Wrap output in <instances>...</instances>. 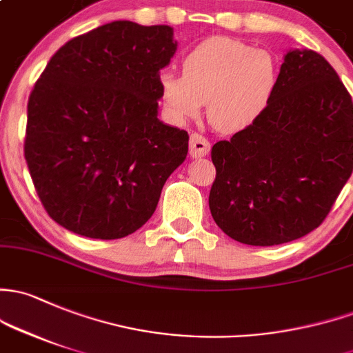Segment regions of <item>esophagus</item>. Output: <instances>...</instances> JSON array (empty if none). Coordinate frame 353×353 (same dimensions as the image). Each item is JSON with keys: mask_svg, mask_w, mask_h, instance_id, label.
Listing matches in <instances>:
<instances>
[{"mask_svg": "<svg viewBox=\"0 0 353 353\" xmlns=\"http://www.w3.org/2000/svg\"><path fill=\"white\" fill-rule=\"evenodd\" d=\"M210 152V142L199 133H191V139H189V154L191 157H205Z\"/></svg>", "mask_w": 353, "mask_h": 353, "instance_id": "1", "label": "esophagus"}]
</instances>
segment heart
Returning a JSON list of instances; mask_svg holds the SVG:
<instances>
[{
  "label": "heart",
  "instance_id": "heart-1",
  "mask_svg": "<svg viewBox=\"0 0 353 353\" xmlns=\"http://www.w3.org/2000/svg\"><path fill=\"white\" fill-rule=\"evenodd\" d=\"M181 68L183 76H161V98L169 114L176 121L196 118L208 101V121L223 133L250 127L269 106L279 81L270 52L228 37L196 46Z\"/></svg>",
  "mask_w": 353,
  "mask_h": 353
}]
</instances>
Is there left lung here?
Segmentation results:
<instances>
[{
	"label": "left lung",
	"instance_id": "8db88e82",
	"mask_svg": "<svg viewBox=\"0 0 353 353\" xmlns=\"http://www.w3.org/2000/svg\"><path fill=\"white\" fill-rule=\"evenodd\" d=\"M214 223L240 243L279 245L318 228L353 170V103L318 52L289 50L264 113L211 148Z\"/></svg>",
	"mask_w": 353,
	"mask_h": 353
}]
</instances>
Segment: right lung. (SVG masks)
Wrapping results in <instances>:
<instances>
[{"label":"right lung","instance_id":"add662e5","mask_svg":"<svg viewBox=\"0 0 353 353\" xmlns=\"http://www.w3.org/2000/svg\"><path fill=\"white\" fill-rule=\"evenodd\" d=\"M167 25L118 20L52 55L28 98L25 159L55 223L89 239L137 232L184 162L189 135L157 118Z\"/></svg>","mask_w":353,"mask_h":353}]
</instances>
